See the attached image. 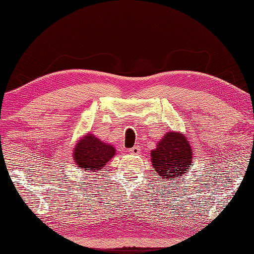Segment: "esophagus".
Instances as JSON below:
<instances>
[{"label":"esophagus","mask_w":254,"mask_h":254,"mask_svg":"<svg viewBox=\"0 0 254 254\" xmlns=\"http://www.w3.org/2000/svg\"><path fill=\"white\" fill-rule=\"evenodd\" d=\"M128 151H130V153H132V154H139L141 151V148H140V145H135V147L131 148Z\"/></svg>","instance_id":"1"}]
</instances>
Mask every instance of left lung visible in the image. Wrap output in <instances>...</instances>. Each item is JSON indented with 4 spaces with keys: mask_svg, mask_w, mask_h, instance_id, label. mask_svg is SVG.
<instances>
[{
    "mask_svg": "<svg viewBox=\"0 0 254 254\" xmlns=\"http://www.w3.org/2000/svg\"><path fill=\"white\" fill-rule=\"evenodd\" d=\"M192 152L189 141L184 133L167 132L159 141L157 148L151 150V163L159 179L177 182L190 169Z\"/></svg>",
    "mask_w": 254,
    "mask_h": 254,
    "instance_id": "8db88e82",
    "label": "left lung"
}]
</instances>
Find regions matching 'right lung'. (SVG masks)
<instances>
[{
    "mask_svg": "<svg viewBox=\"0 0 254 254\" xmlns=\"http://www.w3.org/2000/svg\"><path fill=\"white\" fill-rule=\"evenodd\" d=\"M117 150L91 133L77 141L74 148V160L78 168L86 171H98L115 156Z\"/></svg>",
    "mask_w": 254,
    "mask_h": 254,
    "instance_id": "right-lung-1",
    "label": "right lung"
}]
</instances>
